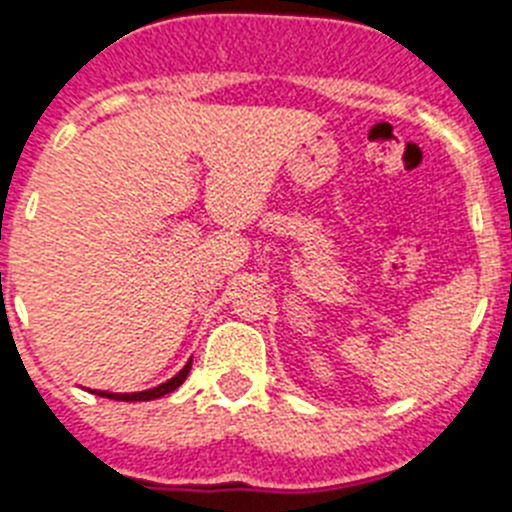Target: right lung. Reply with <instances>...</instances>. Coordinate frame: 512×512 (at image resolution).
<instances>
[{
  "instance_id": "add662e5",
  "label": "right lung",
  "mask_w": 512,
  "mask_h": 512,
  "mask_svg": "<svg viewBox=\"0 0 512 512\" xmlns=\"http://www.w3.org/2000/svg\"><path fill=\"white\" fill-rule=\"evenodd\" d=\"M190 367H192V359L184 364V369L179 372V375L171 377V380H166V382H161L158 388L143 390V393H106V390H93V393L101 395V398H111V401H153V398H161V395H166V393H171V390L179 388V385L187 380V375H190Z\"/></svg>"
}]
</instances>
